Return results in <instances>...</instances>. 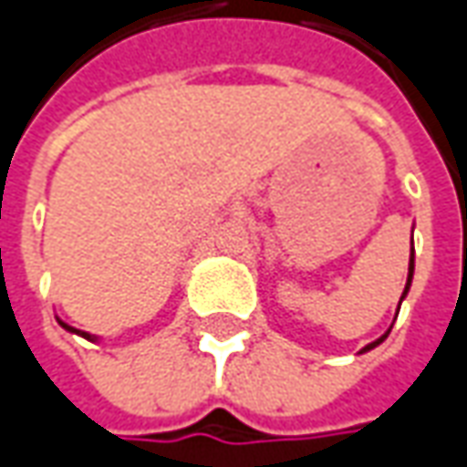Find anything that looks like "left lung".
<instances>
[{
	"label": "left lung",
	"mask_w": 467,
	"mask_h": 467,
	"mask_svg": "<svg viewBox=\"0 0 467 467\" xmlns=\"http://www.w3.org/2000/svg\"><path fill=\"white\" fill-rule=\"evenodd\" d=\"M410 278H413V252H410V265H408V283H405L403 296H405V294H408V288H410ZM403 296H400V301H403ZM385 337H387V332H385V335H382V337H379V340H374V343H368V346H367V348H364V350H371V348H374V346H379V343H382ZM364 350H361V353H364Z\"/></svg>",
	"instance_id": "1"
}]
</instances>
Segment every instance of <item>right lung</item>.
<instances>
[{
	"mask_svg": "<svg viewBox=\"0 0 467 467\" xmlns=\"http://www.w3.org/2000/svg\"><path fill=\"white\" fill-rule=\"evenodd\" d=\"M59 325H62L64 330H69V332H78V335H82V337H90V335H88V332H82V330H75V327H69V325H64V322H59Z\"/></svg>",
	"mask_w": 467,
	"mask_h": 467,
	"instance_id": "obj_1",
	"label": "right lung"
}]
</instances>
